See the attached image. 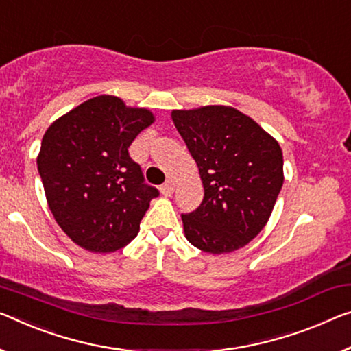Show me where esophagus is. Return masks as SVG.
<instances>
[{
	"mask_svg": "<svg viewBox=\"0 0 351 351\" xmlns=\"http://www.w3.org/2000/svg\"><path fill=\"white\" fill-rule=\"evenodd\" d=\"M174 186H176V182L172 179H168V180H166L165 185L160 188V191H161V194H163V196H171L172 191H174Z\"/></svg>",
	"mask_w": 351,
	"mask_h": 351,
	"instance_id": "esophagus-1",
	"label": "esophagus"
}]
</instances>
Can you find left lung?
Returning a JSON list of instances; mask_svg holds the SVG:
<instances>
[{
  "label": "left lung",
  "instance_id": "1",
  "mask_svg": "<svg viewBox=\"0 0 351 351\" xmlns=\"http://www.w3.org/2000/svg\"><path fill=\"white\" fill-rule=\"evenodd\" d=\"M172 122L194 158L204 201L182 215L193 246L228 254L268 223L284 183L282 149L250 116L224 105L174 110Z\"/></svg>",
  "mask_w": 351,
  "mask_h": 351
}]
</instances>
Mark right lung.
Wrapping results in <instances>:
<instances>
[{
    "instance_id": "right-lung-1",
    "label": "right lung",
    "mask_w": 351,
    "mask_h": 351,
    "mask_svg": "<svg viewBox=\"0 0 351 351\" xmlns=\"http://www.w3.org/2000/svg\"><path fill=\"white\" fill-rule=\"evenodd\" d=\"M154 122L147 108L99 95L47 128L37 169L48 207L59 228L83 250L114 252L138 235L158 190L145 185L128 147Z\"/></svg>"
}]
</instances>
